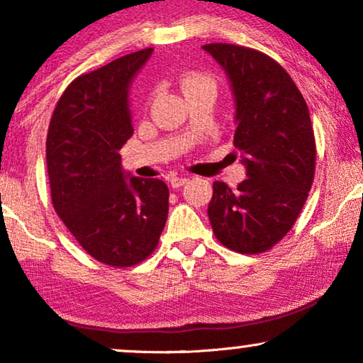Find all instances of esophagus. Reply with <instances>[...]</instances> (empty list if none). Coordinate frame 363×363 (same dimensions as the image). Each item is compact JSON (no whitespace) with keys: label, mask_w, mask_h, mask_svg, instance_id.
<instances>
[{"label":"esophagus","mask_w":363,"mask_h":363,"mask_svg":"<svg viewBox=\"0 0 363 363\" xmlns=\"http://www.w3.org/2000/svg\"><path fill=\"white\" fill-rule=\"evenodd\" d=\"M188 182L186 177H172L170 178V186L172 188H180Z\"/></svg>","instance_id":"34e87169"}]
</instances>
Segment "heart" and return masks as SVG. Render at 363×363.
<instances>
[{"instance_id":"b5f03b06","label":"heart","mask_w":363,"mask_h":363,"mask_svg":"<svg viewBox=\"0 0 363 363\" xmlns=\"http://www.w3.org/2000/svg\"><path fill=\"white\" fill-rule=\"evenodd\" d=\"M203 84H213V81L205 76H186L183 79L182 86H183V91H186V89L203 86ZM213 86H215V84H213Z\"/></svg>"}]
</instances>
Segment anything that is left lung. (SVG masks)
Listing matches in <instances>:
<instances>
[{
    "instance_id": "left-lung-1",
    "label": "left lung",
    "mask_w": 363,
    "mask_h": 363,
    "mask_svg": "<svg viewBox=\"0 0 363 363\" xmlns=\"http://www.w3.org/2000/svg\"><path fill=\"white\" fill-rule=\"evenodd\" d=\"M235 99V148L246 180L213 183L208 216L233 251H267L294 225L311 191L315 140L309 108L289 74L266 54L235 44H205Z\"/></svg>"
}]
</instances>
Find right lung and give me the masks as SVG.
<instances>
[{
	"label": "right lung",
	"mask_w": 363,
	"mask_h": 363,
	"mask_svg": "<svg viewBox=\"0 0 363 363\" xmlns=\"http://www.w3.org/2000/svg\"><path fill=\"white\" fill-rule=\"evenodd\" d=\"M152 48L71 82L49 123L46 160L54 210L79 245L108 266L138 264L155 250L168 186L123 170L118 150L133 133L130 84Z\"/></svg>",
	"instance_id": "1"
}]
</instances>
